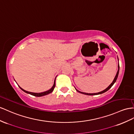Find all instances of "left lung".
<instances>
[{
  "mask_svg": "<svg viewBox=\"0 0 134 134\" xmlns=\"http://www.w3.org/2000/svg\"><path fill=\"white\" fill-rule=\"evenodd\" d=\"M119 71V60H118V71H117V72H116V75H115V77H114V80H113V81L112 83L110 84V85L109 86L108 88H106L105 89V90H104V91H101V92H98V93H85V92H80V91H78L77 90H76V88H75V90H76V91L77 92H79V93H81V94H86V95H89V96L98 95V94H101L104 93H105V92H106V91H108L109 90V89H110V88H111V87L113 86V85H114V84L115 83V81H116V79H117L118 76Z\"/></svg>",
  "mask_w": 134,
  "mask_h": 134,
  "instance_id": "8db88e82",
  "label": "left lung"
}]
</instances>
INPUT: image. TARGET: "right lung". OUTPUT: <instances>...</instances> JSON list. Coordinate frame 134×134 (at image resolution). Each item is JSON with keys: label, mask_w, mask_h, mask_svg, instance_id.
<instances>
[{"label": "right lung", "mask_w": 134, "mask_h": 134, "mask_svg": "<svg viewBox=\"0 0 134 134\" xmlns=\"http://www.w3.org/2000/svg\"><path fill=\"white\" fill-rule=\"evenodd\" d=\"M55 80H54V85L53 86L51 87V89H50L49 90H48L47 91H45V92H41V93H34V92H28V91H26L24 90H23V88H21V87H20V88L21 89V90L22 91H23L24 92H25V93H28V94H31L32 96H36V97H41V96H45V95H47V94H49L50 93H51V92H53V91H54V89L55 88Z\"/></svg>", "instance_id": "obj_1"}]
</instances>
